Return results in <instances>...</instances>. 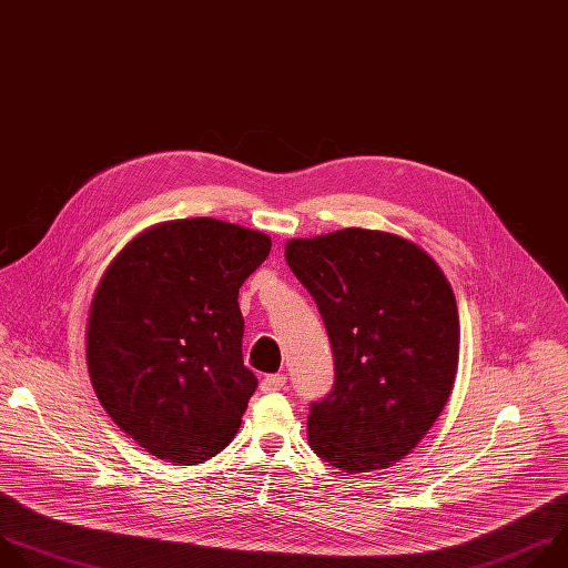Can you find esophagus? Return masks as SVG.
I'll return each mask as SVG.
<instances>
[{"instance_id":"esophagus-1","label":"esophagus","mask_w":568,"mask_h":568,"mask_svg":"<svg viewBox=\"0 0 568 568\" xmlns=\"http://www.w3.org/2000/svg\"><path fill=\"white\" fill-rule=\"evenodd\" d=\"M284 385H286V376L284 374H271V376H266L262 381L260 387H262L264 394H271V392H280Z\"/></svg>"}]
</instances>
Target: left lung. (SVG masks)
<instances>
[{
	"mask_svg": "<svg viewBox=\"0 0 568 568\" xmlns=\"http://www.w3.org/2000/svg\"><path fill=\"white\" fill-rule=\"evenodd\" d=\"M284 257L324 320L335 383L311 403L315 455L345 473L407 457L443 412L459 365L452 286L416 244L345 229L291 240Z\"/></svg>",
	"mask_w": 568,
	"mask_h": 568,
	"instance_id": "1",
	"label": "left lung"
}]
</instances>
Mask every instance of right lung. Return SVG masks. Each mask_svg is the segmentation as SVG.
<instances>
[{"mask_svg":"<svg viewBox=\"0 0 568 568\" xmlns=\"http://www.w3.org/2000/svg\"><path fill=\"white\" fill-rule=\"evenodd\" d=\"M268 253V235L199 216L152 225L106 266L87 322L89 378L150 455L194 466L235 438L257 387L237 297Z\"/></svg>","mask_w":568,"mask_h":568,"instance_id":"1","label":"right lung"}]
</instances>
